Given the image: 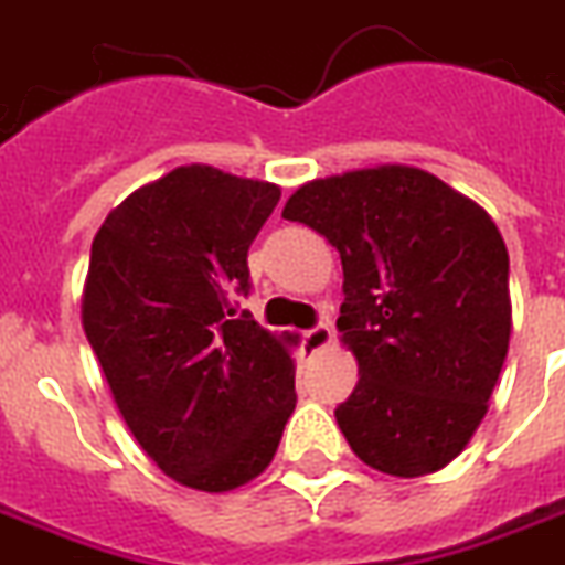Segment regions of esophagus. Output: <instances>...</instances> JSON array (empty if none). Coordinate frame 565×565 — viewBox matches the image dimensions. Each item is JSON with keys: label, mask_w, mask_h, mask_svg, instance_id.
Listing matches in <instances>:
<instances>
[{"label": "esophagus", "mask_w": 565, "mask_h": 565, "mask_svg": "<svg viewBox=\"0 0 565 565\" xmlns=\"http://www.w3.org/2000/svg\"><path fill=\"white\" fill-rule=\"evenodd\" d=\"M332 342V330L327 323H315L309 330H303V348L306 351H321Z\"/></svg>", "instance_id": "34e87169"}]
</instances>
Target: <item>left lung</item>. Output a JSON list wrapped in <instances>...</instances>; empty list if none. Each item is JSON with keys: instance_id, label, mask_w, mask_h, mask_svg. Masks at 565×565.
<instances>
[{"instance_id": "obj_1", "label": "left lung", "mask_w": 565, "mask_h": 565, "mask_svg": "<svg viewBox=\"0 0 565 565\" xmlns=\"http://www.w3.org/2000/svg\"><path fill=\"white\" fill-rule=\"evenodd\" d=\"M286 221L339 250V332L360 383L335 406L365 466L422 478L478 430L510 344V256L495 221L427 170L383 164L306 182Z\"/></svg>"}]
</instances>
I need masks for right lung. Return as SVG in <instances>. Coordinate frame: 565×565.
<instances>
[{
  "label": "right lung",
  "mask_w": 565,
  "mask_h": 565,
  "mask_svg": "<svg viewBox=\"0 0 565 565\" xmlns=\"http://www.w3.org/2000/svg\"><path fill=\"white\" fill-rule=\"evenodd\" d=\"M279 188L188 164L105 217L82 323L115 404L152 462L200 492L268 469L295 413V362L238 300Z\"/></svg>",
  "instance_id": "right-lung-1"
}]
</instances>
